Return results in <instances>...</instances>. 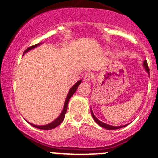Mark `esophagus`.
<instances>
[{
  "label": "esophagus",
  "instance_id": "1",
  "mask_svg": "<svg viewBox=\"0 0 158 158\" xmlns=\"http://www.w3.org/2000/svg\"><path fill=\"white\" fill-rule=\"evenodd\" d=\"M94 78V74L92 73H90V72H89V73H87L85 75V76H84V80L85 81V82H88V81H90L92 80V79Z\"/></svg>",
  "mask_w": 158,
  "mask_h": 158
}]
</instances>
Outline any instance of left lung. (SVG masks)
Returning <instances> with one entry per match:
<instances>
[{"instance_id": "left-lung-1", "label": "left lung", "mask_w": 158, "mask_h": 158, "mask_svg": "<svg viewBox=\"0 0 158 158\" xmlns=\"http://www.w3.org/2000/svg\"><path fill=\"white\" fill-rule=\"evenodd\" d=\"M144 67H145V69L147 70L148 73H150L149 67H148V63H147V61H146V60L144 62ZM91 114H92V118H93L94 120L95 121V122H96V123L98 124V125H100V126L102 127V128H106V129H109V130H115V129H118V128H122V127L126 126V125H122V126H111V125H107V124L103 123V122H102L101 121H99V120H98V119H97L96 117H95V116L94 115V114H93V112H92V109H91Z\"/></svg>"}]
</instances>
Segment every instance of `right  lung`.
Segmentation results:
<instances>
[{
  "mask_svg": "<svg viewBox=\"0 0 158 158\" xmlns=\"http://www.w3.org/2000/svg\"><path fill=\"white\" fill-rule=\"evenodd\" d=\"M40 44H41V43H39V44H36V45H33V46H31V47H28V48L24 51V52H27V51L30 50V49H33V48H35V47H37L38 45H40ZM81 82H82V80L78 81V82H76V83L75 84V85H73V86L72 87L71 89H70L69 93H68L67 98H66V102H65L64 108H63V111H62V113H61V114H60V115L59 116V117L57 118L56 119V120L54 121V122H52V123L48 124V125H43V126H39V125H33V124H30V125H33V126L35 127V128H39V129H43V130H50V129H52V128H56V127H57V126H58V125H60V124H61L62 122H63V121L64 120L65 115H66V111H67L68 102H69V98H71L72 95H73V94H74V92H76V89H77V88H78V86H79V84L81 83Z\"/></svg>",
  "mask_w": 158,
  "mask_h": 158,
  "instance_id": "1",
  "label": "right lung"
}]
</instances>
